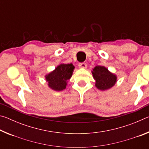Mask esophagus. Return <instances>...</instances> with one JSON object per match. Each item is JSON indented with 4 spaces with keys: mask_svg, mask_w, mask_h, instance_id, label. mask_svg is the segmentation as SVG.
<instances>
[{
    "mask_svg": "<svg viewBox=\"0 0 149 149\" xmlns=\"http://www.w3.org/2000/svg\"><path fill=\"white\" fill-rule=\"evenodd\" d=\"M79 65V68H86L87 66L86 63H84H84H79V65Z\"/></svg>",
    "mask_w": 149,
    "mask_h": 149,
    "instance_id": "1",
    "label": "esophagus"
}]
</instances>
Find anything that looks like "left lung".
I'll return each instance as SVG.
<instances>
[{
  "label": "left lung",
  "mask_w": 149,
  "mask_h": 149,
  "mask_svg": "<svg viewBox=\"0 0 149 149\" xmlns=\"http://www.w3.org/2000/svg\"><path fill=\"white\" fill-rule=\"evenodd\" d=\"M95 80V86L100 91H106L112 88L117 82L116 75L110 72L103 65H97L92 71Z\"/></svg>",
  "instance_id": "8db88e82"
}]
</instances>
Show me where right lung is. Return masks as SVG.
Returning <instances> with one entry per match:
<instances>
[{"label":"right lung","instance_id":"1","mask_svg":"<svg viewBox=\"0 0 149 149\" xmlns=\"http://www.w3.org/2000/svg\"><path fill=\"white\" fill-rule=\"evenodd\" d=\"M74 68V65L72 64H60L58 65L53 71L45 75L48 86L56 91L64 90L68 80L72 76Z\"/></svg>","mask_w":149,"mask_h":149}]
</instances>
